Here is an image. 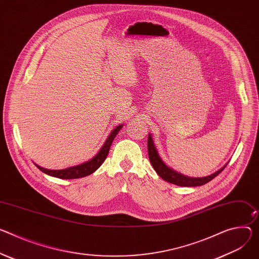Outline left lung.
<instances>
[{"instance_id": "1", "label": "left lung", "mask_w": 259, "mask_h": 259, "mask_svg": "<svg viewBox=\"0 0 259 259\" xmlns=\"http://www.w3.org/2000/svg\"><path fill=\"white\" fill-rule=\"evenodd\" d=\"M148 151H149L150 162L153 165L154 169L156 170V172L159 175V177L164 181L178 185V186H182V187H196V186L204 185L210 180H213L215 177H217L227 165L226 163L223 167H221L219 170L209 176L202 177V178H191V177L184 176L176 171L175 169L170 168L168 165H166V163L162 160V158L158 153V150L155 146L151 133H149V137H148Z\"/></svg>"}]
</instances>
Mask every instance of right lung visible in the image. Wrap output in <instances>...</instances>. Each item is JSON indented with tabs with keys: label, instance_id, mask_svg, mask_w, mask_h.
<instances>
[{
	"label": "right lung",
	"instance_id": "right-lung-1",
	"mask_svg": "<svg viewBox=\"0 0 259 259\" xmlns=\"http://www.w3.org/2000/svg\"><path fill=\"white\" fill-rule=\"evenodd\" d=\"M123 128V124L116 126L108 135V137L106 138L104 145L102 146V148L99 150V152L94 156L92 159L78 164V165L75 166H71L68 167L65 169H59V170H53V169H48V168H43L39 165H37L36 163H34L35 165L44 174L49 175L51 177H55L58 179H63V180H70V179H79V178H83L87 177L93 172H95L100 166L101 164L104 162V160L106 159L110 146L113 142V139L115 137V135L119 133V131Z\"/></svg>",
	"mask_w": 259,
	"mask_h": 259
}]
</instances>
